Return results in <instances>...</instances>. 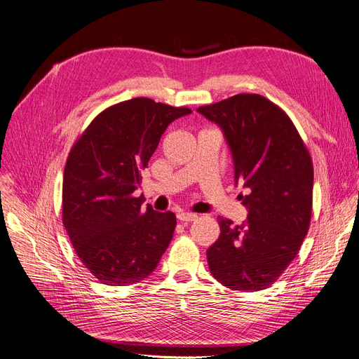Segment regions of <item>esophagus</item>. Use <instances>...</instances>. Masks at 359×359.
Here are the masks:
<instances>
[{
  "mask_svg": "<svg viewBox=\"0 0 359 359\" xmlns=\"http://www.w3.org/2000/svg\"><path fill=\"white\" fill-rule=\"evenodd\" d=\"M177 219L182 221V222H191V221H195L196 219V215L195 214H191V212H177Z\"/></svg>",
  "mask_w": 359,
  "mask_h": 359,
  "instance_id": "obj_1",
  "label": "esophagus"
}]
</instances>
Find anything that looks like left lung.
Segmentation results:
<instances>
[{"label": "left lung", "instance_id": "left-lung-1", "mask_svg": "<svg viewBox=\"0 0 359 359\" xmlns=\"http://www.w3.org/2000/svg\"><path fill=\"white\" fill-rule=\"evenodd\" d=\"M198 111L219 126L248 210L240 225L218 217L219 237L206 250L210 271L234 291L265 290L294 260L309 231L310 154L291 119L259 94H237Z\"/></svg>", "mask_w": 359, "mask_h": 359}]
</instances>
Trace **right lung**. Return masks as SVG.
<instances>
[{"mask_svg":"<svg viewBox=\"0 0 359 359\" xmlns=\"http://www.w3.org/2000/svg\"><path fill=\"white\" fill-rule=\"evenodd\" d=\"M137 97L94 119L68 156L62 219L75 253L104 285H132L154 272L173 238L176 215L141 208V172L173 121L191 115Z\"/></svg>","mask_w":359,"mask_h":359,"instance_id":"right-lung-1","label":"right lung"}]
</instances>
